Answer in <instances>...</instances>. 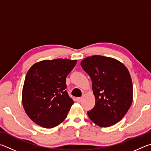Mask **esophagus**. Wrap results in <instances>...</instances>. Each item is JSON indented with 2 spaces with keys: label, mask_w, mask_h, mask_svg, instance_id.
<instances>
[{
  "label": "esophagus",
  "mask_w": 151,
  "mask_h": 151,
  "mask_svg": "<svg viewBox=\"0 0 151 151\" xmlns=\"http://www.w3.org/2000/svg\"><path fill=\"white\" fill-rule=\"evenodd\" d=\"M77 101H78V102H80L81 100H82V97H77Z\"/></svg>",
  "instance_id": "esophagus-1"
}]
</instances>
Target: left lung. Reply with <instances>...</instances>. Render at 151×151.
I'll list each match as a JSON object with an SVG mask.
<instances>
[{"label": "left lung", "mask_w": 151, "mask_h": 151, "mask_svg": "<svg viewBox=\"0 0 151 151\" xmlns=\"http://www.w3.org/2000/svg\"><path fill=\"white\" fill-rule=\"evenodd\" d=\"M90 76L96 105L88 115L101 127L122 119L133 102V83L128 69L113 58L95 55L81 62Z\"/></svg>", "instance_id": "obj_1"}]
</instances>
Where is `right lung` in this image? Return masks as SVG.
I'll list each match as a JSON object with an SVG mask.
<instances>
[{
	"label": "right lung",
	"mask_w": 151,
	"mask_h": 151,
	"mask_svg": "<svg viewBox=\"0 0 151 151\" xmlns=\"http://www.w3.org/2000/svg\"><path fill=\"white\" fill-rule=\"evenodd\" d=\"M77 60H45L37 62L26 73L22 102L30 119L44 128L60 125L74 101L65 90V79Z\"/></svg>",
	"instance_id": "obj_1"
}]
</instances>
